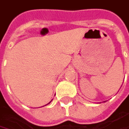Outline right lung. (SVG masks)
<instances>
[{
  "instance_id": "obj_1",
  "label": "right lung",
  "mask_w": 129,
  "mask_h": 129,
  "mask_svg": "<svg viewBox=\"0 0 129 129\" xmlns=\"http://www.w3.org/2000/svg\"><path fill=\"white\" fill-rule=\"evenodd\" d=\"M50 102H51V101H50ZM50 103H48V104H50Z\"/></svg>"
}]
</instances>
